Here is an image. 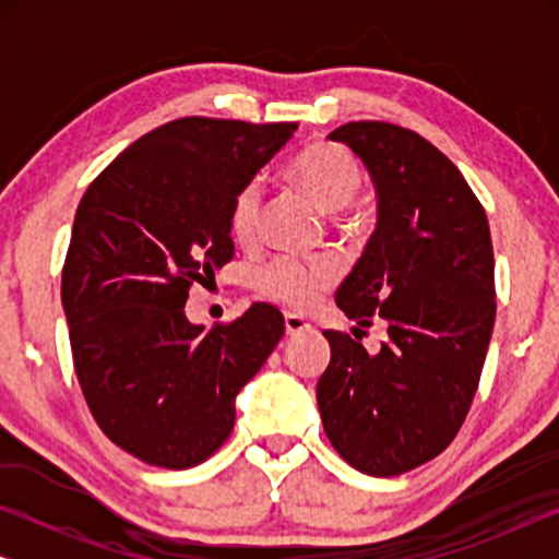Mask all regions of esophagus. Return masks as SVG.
<instances>
[{"instance_id": "obj_1", "label": "esophagus", "mask_w": 559, "mask_h": 559, "mask_svg": "<svg viewBox=\"0 0 559 559\" xmlns=\"http://www.w3.org/2000/svg\"><path fill=\"white\" fill-rule=\"evenodd\" d=\"M285 331H287V335H300L305 331H310V323L300 316H293V312H287V316H285Z\"/></svg>"}]
</instances>
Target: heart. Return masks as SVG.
Here are the masks:
<instances>
[{"mask_svg": "<svg viewBox=\"0 0 559 559\" xmlns=\"http://www.w3.org/2000/svg\"><path fill=\"white\" fill-rule=\"evenodd\" d=\"M287 178L305 190L325 213H341L361 190V167L346 147L335 142H316L305 147L287 167ZM262 218V182L251 180L234 195L228 226L239 243H251ZM338 280L333 259L277 257L257 274L259 293L289 310H308L323 289Z\"/></svg>", "mask_w": 559, "mask_h": 559, "instance_id": "obj_1", "label": "heart"}]
</instances>
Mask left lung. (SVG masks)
I'll use <instances>...</instances> for the list:
<instances>
[{"mask_svg": "<svg viewBox=\"0 0 559 559\" xmlns=\"http://www.w3.org/2000/svg\"><path fill=\"white\" fill-rule=\"evenodd\" d=\"M328 136L364 159L379 198L335 302L354 335L381 320L386 341L369 354L325 331L318 407L343 461L389 478L440 455L468 415L496 318L491 231L461 170L412 129L348 121Z\"/></svg>", "mask_w": 559, "mask_h": 559, "instance_id": "obj_1", "label": "left lung"}]
</instances>
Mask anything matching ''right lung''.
<instances>
[{"instance_id":"obj_1","label":"right lung","mask_w":559,"mask_h":559,"mask_svg":"<svg viewBox=\"0 0 559 559\" xmlns=\"http://www.w3.org/2000/svg\"><path fill=\"white\" fill-rule=\"evenodd\" d=\"M297 124L186 117L152 129L83 193L63 264L75 377L106 438L182 471L234 430L236 394L285 333L272 305L193 325L188 289L234 257V195Z\"/></svg>"}]
</instances>
